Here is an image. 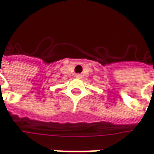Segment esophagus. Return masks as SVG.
Returning <instances> with one entry per match:
<instances>
[{
	"mask_svg": "<svg viewBox=\"0 0 154 154\" xmlns=\"http://www.w3.org/2000/svg\"><path fill=\"white\" fill-rule=\"evenodd\" d=\"M75 78H76V79H81V78H82V75H80V74H76V75H75Z\"/></svg>",
	"mask_w": 154,
	"mask_h": 154,
	"instance_id": "1",
	"label": "esophagus"
}]
</instances>
